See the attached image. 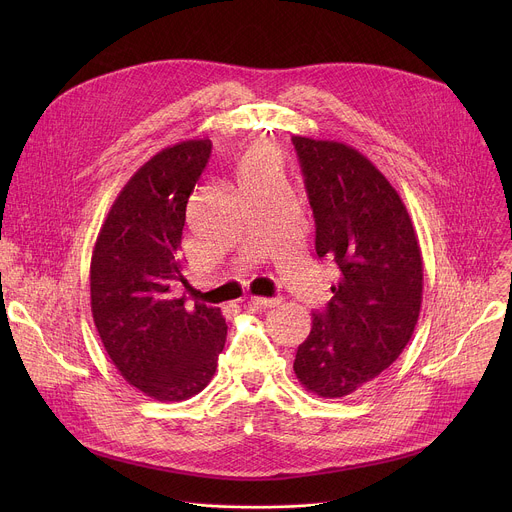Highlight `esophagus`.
Instances as JSON below:
<instances>
[{"label": "esophagus", "mask_w": 512, "mask_h": 512, "mask_svg": "<svg viewBox=\"0 0 512 512\" xmlns=\"http://www.w3.org/2000/svg\"><path fill=\"white\" fill-rule=\"evenodd\" d=\"M251 302L257 306V308H275V306H279V298H251Z\"/></svg>", "instance_id": "obj_1"}]
</instances>
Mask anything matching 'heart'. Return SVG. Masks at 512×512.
Returning <instances> with one entry per match:
<instances>
[{"label": "heart", "instance_id": "obj_1", "mask_svg": "<svg viewBox=\"0 0 512 512\" xmlns=\"http://www.w3.org/2000/svg\"><path fill=\"white\" fill-rule=\"evenodd\" d=\"M279 162L271 150H257L241 164V178L253 176H277Z\"/></svg>", "mask_w": 512, "mask_h": 512}]
</instances>
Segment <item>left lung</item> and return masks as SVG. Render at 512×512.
Listing matches in <instances>:
<instances>
[{"mask_svg": "<svg viewBox=\"0 0 512 512\" xmlns=\"http://www.w3.org/2000/svg\"><path fill=\"white\" fill-rule=\"evenodd\" d=\"M291 141L314 212L316 253L340 271L294 371L310 393L338 399L379 377L407 346L421 308V249L401 196L369 158L338 141Z\"/></svg>", "mask_w": 512, "mask_h": 512, "instance_id": "left-lung-1", "label": "left lung"}]
</instances>
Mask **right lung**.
I'll list each match as a JSON object with an SVG mask.
<instances>
[{
  "label": "right lung",
  "mask_w": 512,
  "mask_h": 512,
  "mask_svg": "<svg viewBox=\"0 0 512 512\" xmlns=\"http://www.w3.org/2000/svg\"><path fill=\"white\" fill-rule=\"evenodd\" d=\"M212 143L188 139L145 162L115 198L91 259V310L121 377L156 401L198 395L216 371L221 308L172 298L182 275L186 204Z\"/></svg>",
  "instance_id": "right-lung-1"
}]
</instances>
